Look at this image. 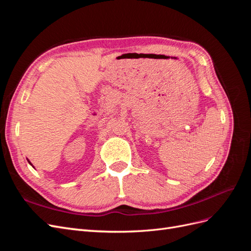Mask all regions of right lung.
<instances>
[{"instance_id": "obj_1", "label": "right lung", "mask_w": 251, "mask_h": 251, "mask_svg": "<svg viewBox=\"0 0 251 251\" xmlns=\"http://www.w3.org/2000/svg\"><path fill=\"white\" fill-rule=\"evenodd\" d=\"M28 162H29V163H30V164H31V162H30V161H29V160H28ZM31 165H32V164H31Z\"/></svg>"}]
</instances>
